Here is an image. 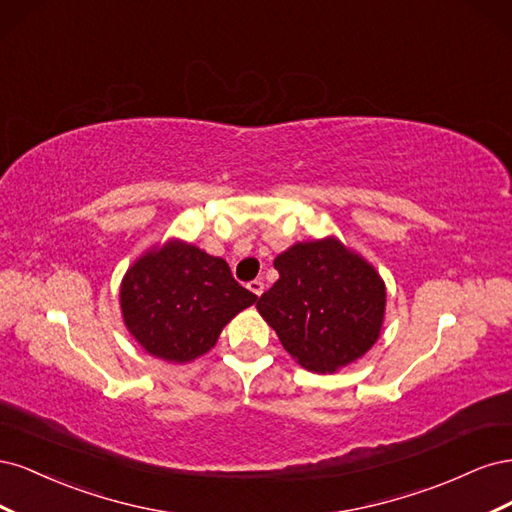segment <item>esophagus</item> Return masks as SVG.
<instances>
[{"label": "esophagus", "mask_w": 512, "mask_h": 512, "mask_svg": "<svg viewBox=\"0 0 512 512\" xmlns=\"http://www.w3.org/2000/svg\"><path fill=\"white\" fill-rule=\"evenodd\" d=\"M247 288H250L256 294V297H260V294L265 292V282H262V280H252L250 284H247Z\"/></svg>", "instance_id": "1"}]
</instances>
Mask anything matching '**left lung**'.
I'll list each match as a JSON object with an SVG mask.
<instances>
[{
  "label": "left lung",
  "instance_id": "1",
  "mask_svg": "<svg viewBox=\"0 0 512 512\" xmlns=\"http://www.w3.org/2000/svg\"><path fill=\"white\" fill-rule=\"evenodd\" d=\"M273 267L280 280L256 307L305 369L331 374L376 344L386 288L365 258L327 237L294 243Z\"/></svg>",
  "mask_w": 512,
  "mask_h": 512
}]
</instances>
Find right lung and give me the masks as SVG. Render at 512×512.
Masks as SVG:
<instances>
[{
	"label": "right lung",
	"mask_w": 512,
	"mask_h": 512,
	"mask_svg": "<svg viewBox=\"0 0 512 512\" xmlns=\"http://www.w3.org/2000/svg\"><path fill=\"white\" fill-rule=\"evenodd\" d=\"M256 299L232 277L226 260L177 239L138 258L119 292L132 337L168 363L209 352L226 324Z\"/></svg>",
	"instance_id": "obj_1"
}]
</instances>
